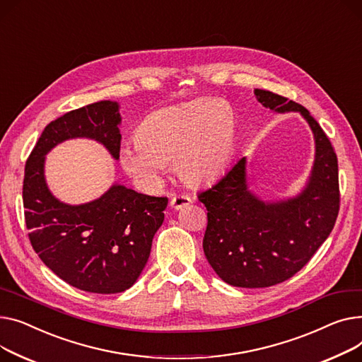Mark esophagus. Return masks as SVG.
<instances>
[{
    "label": "esophagus",
    "instance_id": "34e87169",
    "mask_svg": "<svg viewBox=\"0 0 362 362\" xmlns=\"http://www.w3.org/2000/svg\"><path fill=\"white\" fill-rule=\"evenodd\" d=\"M191 203V197L187 194H175L171 197V207L173 209H182L184 206H188Z\"/></svg>",
    "mask_w": 362,
    "mask_h": 362
}]
</instances>
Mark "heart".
Instances as JSON below:
<instances>
[{
    "label": "heart",
    "mask_w": 362,
    "mask_h": 362,
    "mask_svg": "<svg viewBox=\"0 0 362 362\" xmlns=\"http://www.w3.org/2000/svg\"><path fill=\"white\" fill-rule=\"evenodd\" d=\"M235 147V115L215 98H197L158 110L139 127L137 139L119 153L122 168L139 184L156 187L174 160L177 174L189 184L219 178Z\"/></svg>",
    "instance_id": "b5f03b06"
}]
</instances>
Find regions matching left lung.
I'll use <instances>...</instances> for the list:
<instances>
[{
    "label": "left lung",
    "mask_w": 362,
    "mask_h": 362,
    "mask_svg": "<svg viewBox=\"0 0 362 362\" xmlns=\"http://www.w3.org/2000/svg\"><path fill=\"white\" fill-rule=\"evenodd\" d=\"M254 93L274 112H301L314 134L315 159L307 187L293 199L264 203L254 196L245 158L199 193L207 209L204 256L222 281L240 288H267L292 278L330 235L341 206L337 158L320 124L288 98L262 89Z\"/></svg>",
    "instance_id": "1"
}]
</instances>
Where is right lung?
<instances>
[{
  "label": "right lung",
  "instance_id": "right-lung-1",
  "mask_svg": "<svg viewBox=\"0 0 362 362\" xmlns=\"http://www.w3.org/2000/svg\"><path fill=\"white\" fill-rule=\"evenodd\" d=\"M118 103L100 100L51 121L26 160L25 219L39 259L69 285L93 293H118L134 285L163 222L166 197H152L114 184L86 204L57 200L44 175L45 155L58 143L88 137L118 159Z\"/></svg>",
  "mask_w": 362,
  "mask_h": 362
}]
</instances>
